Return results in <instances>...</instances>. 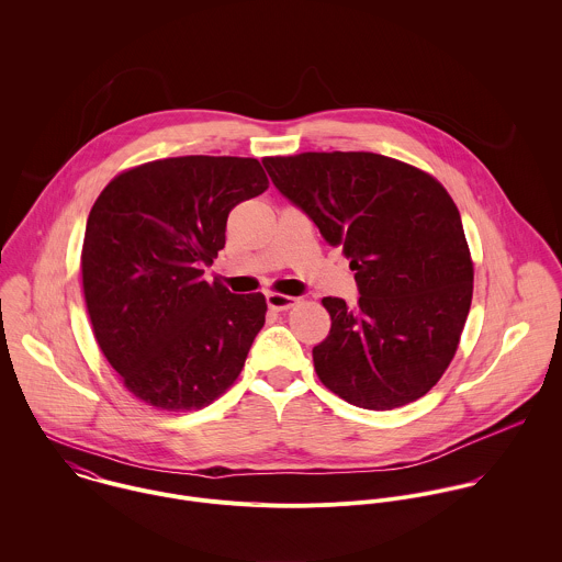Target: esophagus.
Here are the masks:
<instances>
[{
    "label": "esophagus",
    "mask_w": 562,
    "mask_h": 562,
    "mask_svg": "<svg viewBox=\"0 0 562 562\" xmlns=\"http://www.w3.org/2000/svg\"><path fill=\"white\" fill-rule=\"evenodd\" d=\"M266 301H268V307L274 310V312H288V310H292L294 305H299V299L285 296V294H279V292H270V294L266 296Z\"/></svg>",
    "instance_id": "34e87169"
}]
</instances>
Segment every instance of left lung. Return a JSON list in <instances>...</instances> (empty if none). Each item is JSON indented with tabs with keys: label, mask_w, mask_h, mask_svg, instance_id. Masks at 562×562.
Here are the masks:
<instances>
[{
	"label": "left lung",
	"mask_w": 562,
	"mask_h": 562,
	"mask_svg": "<svg viewBox=\"0 0 562 562\" xmlns=\"http://www.w3.org/2000/svg\"><path fill=\"white\" fill-rule=\"evenodd\" d=\"M283 196L359 285L357 307L326 296L328 337L314 348L324 387L355 406L390 411L428 394L448 370L470 314L474 261L461 214L428 172L368 151L263 158Z\"/></svg>",
	"instance_id": "obj_1"
}]
</instances>
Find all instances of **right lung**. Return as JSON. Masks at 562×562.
Wrapping results in <instances>:
<instances>
[{
	"mask_svg": "<svg viewBox=\"0 0 562 562\" xmlns=\"http://www.w3.org/2000/svg\"><path fill=\"white\" fill-rule=\"evenodd\" d=\"M266 188L255 158L183 156L123 170L94 201L81 246L86 310L138 401L194 411L240 376L266 299L203 281V266L225 246L229 212Z\"/></svg>",
	"mask_w": 562,
	"mask_h": 562,
	"instance_id": "add662e5",
	"label": "right lung"
}]
</instances>
